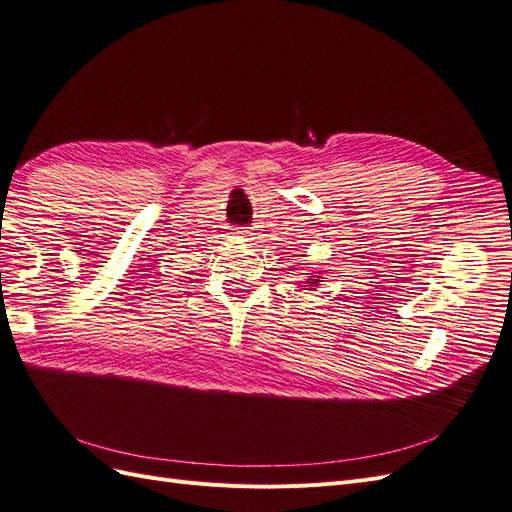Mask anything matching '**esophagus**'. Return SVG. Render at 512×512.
<instances>
[{
	"label": "esophagus",
	"instance_id": "obj_1",
	"mask_svg": "<svg viewBox=\"0 0 512 512\" xmlns=\"http://www.w3.org/2000/svg\"><path fill=\"white\" fill-rule=\"evenodd\" d=\"M235 232H237L239 237H243V239H250V235H252V230L247 228V226H237V228H235Z\"/></svg>",
	"mask_w": 512,
	"mask_h": 512
}]
</instances>
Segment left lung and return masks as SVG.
<instances>
[{"mask_svg":"<svg viewBox=\"0 0 512 512\" xmlns=\"http://www.w3.org/2000/svg\"><path fill=\"white\" fill-rule=\"evenodd\" d=\"M316 282H318V280H314V282H307V284H312V286H314V284H316Z\"/></svg>","mask_w":512,"mask_h":512,"instance_id":"1","label":"left lung"}]
</instances>
